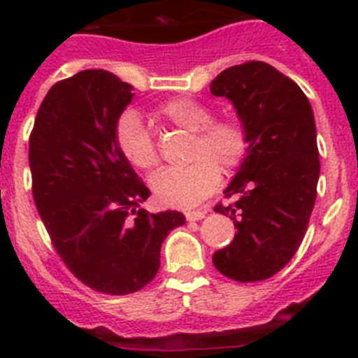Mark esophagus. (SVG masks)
Returning a JSON list of instances; mask_svg holds the SVG:
<instances>
[{"instance_id":"obj_1","label":"esophagus","mask_w":358,"mask_h":358,"mask_svg":"<svg viewBox=\"0 0 358 358\" xmlns=\"http://www.w3.org/2000/svg\"><path fill=\"white\" fill-rule=\"evenodd\" d=\"M206 217V211H186V220L188 222H195V220H202V218Z\"/></svg>"}]
</instances>
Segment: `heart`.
Wrapping results in <instances>:
<instances>
[{"label": "heart", "mask_w": 358, "mask_h": 358, "mask_svg": "<svg viewBox=\"0 0 358 358\" xmlns=\"http://www.w3.org/2000/svg\"><path fill=\"white\" fill-rule=\"evenodd\" d=\"M157 115L176 127L194 132L189 159L181 169H163L150 179L152 192L166 206H197L220 185V169H236L248 154V131L238 120L211 122L208 106L194 98L176 96L157 107ZM115 140L123 157L141 170L159 163V150L147 125L134 109L122 113L116 122Z\"/></svg>", "instance_id": "b5f03b06"}]
</instances>
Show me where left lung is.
I'll use <instances>...</instances> for the list:
<instances>
[{
    "label": "left lung",
    "mask_w": 358,
    "mask_h": 358,
    "mask_svg": "<svg viewBox=\"0 0 358 358\" xmlns=\"http://www.w3.org/2000/svg\"><path fill=\"white\" fill-rule=\"evenodd\" d=\"M211 94L227 98L248 131V154L217 204L235 238L213 255L218 273L260 281L285 267L306 233L319 181L315 120L301 87L267 62L231 66L211 80Z\"/></svg>",
    "instance_id": "left-lung-1"
}]
</instances>
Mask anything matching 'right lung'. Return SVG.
<instances>
[{"mask_svg":"<svg viewBox=\"0 0 358 358\" xmlns=\"http://www.w3.org/2000/svg\"><path fill=\"white\" fill-rule=\"evenodd\" d=\"M132 90L106 69L57 82L37 110L28 152L34 201L53 248L84 285L110 296L150 283L161 243L186 222L179 211L140 208L150 189L115 140Z\"/></svg>","mask_w":358,"mask_h":358,"instance_id":"1","label":"right lung"}]
</instances>
